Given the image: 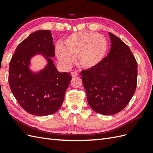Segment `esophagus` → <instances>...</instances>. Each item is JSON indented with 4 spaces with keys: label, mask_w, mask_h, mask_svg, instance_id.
<instances>
[{
    "label": "esophagus",
    "mask_w": 153,
    "mask_h": 153,
    "mask_svg": "<svg viewBox=\"0 0 153 153\" xmlns=\"http://www.w3.org/2000/svg\"><path fill=\"white\" fill-rule=\"evenodd\" d=\"M78 75V73L76 71H73L71 73V76L72 77H75Z\"/></svg>",
    "instance_id": "34e87169"
}]
</instances>
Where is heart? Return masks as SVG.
Segmentation results:
<instances>
[{
    "instance_id": "heart-1",
    "label": "heart",
    "mask_w": 153,
    "mask_h": 153,
    "mask_svg": "<svg viewBox=\"0 0 153 153\" xmlns=\"http://www.w3.org/2000/svg\"><path fill=\"white\" fill-rule=\"evenodd\" d=\"M108 50V41L101 34L79 32L68 36L62 46L57 45L55 55L64 66L69 67L75 61L85 69L98 66L104 59Z\"/></svg>"
}]
</instances>
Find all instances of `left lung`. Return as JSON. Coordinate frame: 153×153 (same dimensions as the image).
<instances>
[{
	"label": "left lung",
	"mask_w": 153,
	"mask_h": 153,
	"mask_svg": "<svg viewBox=\"0 0 153 153\" xmlns=\"http://www.w3.org/2000/svg\"><path fill=\"white\" fill-rule=\"evenodd\" d=\"M110 50L96 67L81 72L87 102L96 112L114 115L123 110L135 93L137 63L128 46L108 32Z\"/></svg>",
	"instance_id": "obj_1"
}]
</instances>
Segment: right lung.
Masks as SVG:
<instances>
[{
  "label": "right lung",
  "instance_id": "1",
  "mask_svg": "<svg viewBox=\"0 0 153 153\" xmlns=\"http://www.w3.org/2000/svg\"><path fill=\"white\" fill-rule=\"evenodd\" d=\"M53 40L50 30L34 32L18 45L10 64L9 84L14 96L27 112L38 116L61 108L71 80L70 74L59 72L55 66ZM37 55L43 56L46 64L35 71L31 61Z\"/></svg>",
  "mask_w": 153,
  "mask_h": 153
}]
</instances>
